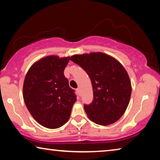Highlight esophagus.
<instances>
[{"label":"esophagus","instance_id":"obj_1","mask_svg":"<svg viewBox=\"0 0 160 160\" xmlns=\"http://www.w3.org/2000/svg\"><path fill=\"white\" fill-rule=\"evenodd\" d=\"M76 91H77L78 95L80 96V88H77V90H76Z\"/></svg>","mask_w":160,"mask_h":160}]
</instances>
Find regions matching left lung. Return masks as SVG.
Masks as SVG:
<instances>
[{"instance_id": "1", "label": "left lung", "mask_w": 160, "mask_h": 160, "mask_svg": "<svg viewBox=\"0 0 160 160\" xmlns=\"http://www.w3.org/2000/svg\"><path fill=\"white\" fill-rule=\"evenodd\" d=\"M70 60L88 73L92 82L93 100L84 105L90 120L100 125L118 121L128 108L132 92L130 78L124 67L102 52L75 55Z\"/></svg>"}]
</instances>
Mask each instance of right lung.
<instances>
[{"label": "right lung", "mask_w": 160, "mask_h": 160, "mask_svg": "<svg viewBox=\"0 0 160 160\" xmlns=\"http://www.w3.org/2000/svg\"><path fill=\"white\" fill-rule=\"evenodd\" d=\"M70 57L50 55L32 65L25 75L23 99L28 110L45 128L56 129L69 120L76 100L64 75Z\"/></svg>", "instance_id": "right-lung-1"}]
</instances>
